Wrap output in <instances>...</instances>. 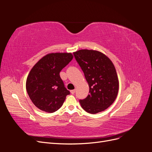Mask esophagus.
I'll return each instance as SVG.
<instances>
[{
  "label": "esophagus",
  "instance_id": "obj_1",
  "mask_svg": "<svg viewBox=\"0 0 152 152\" xmlns=\"http://www.w3.org/2000/svg\"><path fill=\"white\" fill-rule=\"evenodd\" d=\"M70 93H71V94H74L75 93V89L71 90V91H70Z\"/></svg>",
  "mask_w": 152,
  "mask_h": 152
}]
</instances>
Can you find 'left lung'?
<instances>
[{
    "mask_svg": "<svg viewBox=\"0 0 152 152\" xmlns=\"http://www.w3.org/2000/svg\"><path fill=\"white\" fill-rule=\"evenodd\" d=\"M89 86V94L79 102L82 108L95 114L107 109L115 100L119 82L112 61L95 50L81 49L73 53Z\"/></svg>",
    "mask_w": 152,
    "mask_h": 152,
    "instance_id": "obj_1",
    "label": "left lung"
}]
</instances>
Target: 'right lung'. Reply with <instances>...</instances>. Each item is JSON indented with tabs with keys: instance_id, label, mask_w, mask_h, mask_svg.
Masks as SVG:
<instances>
[{
	"instance_id": "1",
	"label": "right lung",
	"mask_w": 152,
	"mask_h": 152,
	"mask_svg": "<svg viewBox=\"0 0 152 152\" xmlns=\"http://www.w3.org/2000/svg\"><path fill=\"white\" fill-rule=\"evenodd\" d=\"M70 53H49L41 58L27 77L26 89L30 99L42 111L53 113L61 107L70 94L59 72L73 59Z\"/></svg>"
}]
</instances>
